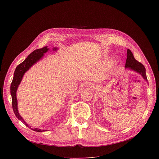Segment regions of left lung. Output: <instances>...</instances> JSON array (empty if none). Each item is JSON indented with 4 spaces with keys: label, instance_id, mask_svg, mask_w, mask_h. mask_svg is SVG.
<instances>
[{
    "label": "left lung",
    "instance_id": "obj_1",
    "mask_svg": "<svg viewBox=\"0 0 159 159\" xmlns=\"http://www.w3.org/2000/svg\"><path fill=\"white\" fill-rule=\"evenodd\" d=\"M125 69H128L129 70H132L140 74L144 80L148 83L145 66L140 62L135 60L132 52L129 49L127 50V59L125 63Z\"/></svg>",
    "mask_w": 159,
    "mask_h": 159
}]
</instances>
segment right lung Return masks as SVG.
<instances>
[{
  "mask_svg": "<svg viewBox=\"0 0 159 159\" xmlns=\"http://www.w3.org/2000/svg\"><path fill=\"white\" fill-rule=\"evenodd\" d=\"M57 50L58 48L55 47V48H53L52 50L57 51ZM48 50H50V49L48 48V47H44L41 49H37L33 51L31 53H30L28 55V57L23 61H22L21 63H20L19 65H17V66L16 67L14 74V77L12 81V83L11 84V94L12 97V109L16 116L18 120H19L20 121L23 123L26 126L31 128L32 130L37 132H42V131H47V129L42 130L38 128H33L31 126H30L26 123L25 120L21 117L18 111L16 93H17L18 87L20 84L22 77H23L25 73L30 70V69L32 66H33L35 63H36L38 61H39L43 57L44 54L46 53Z\"/></svg>",
  "mask_w": 159,
  "mask_h": 159,
  "instance_id": "obj_1",
  "label": "right lung"
}]
</instances>
